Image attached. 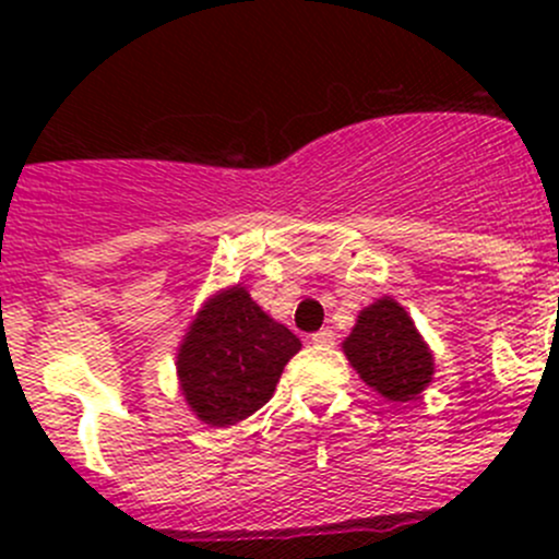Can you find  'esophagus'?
Here are the masks:
<instances>
[{
	"label": "esophagus",
	"instance_id": "1",
	"mask_svg": "<svg viewBox=\"0 0 559 559\" xmlns=\"http://www.w3.org/2000/svg\"><path fill=\"white\" fill-rule=\"evenodd\" d=\"M311 341L316 343V346H324V348H330V346H335V332H332L330 326H324V330L313 332V335H311Z\"/></svg>",
	"mask_w": 559,
	"mask_h": 559
}]
</instances>
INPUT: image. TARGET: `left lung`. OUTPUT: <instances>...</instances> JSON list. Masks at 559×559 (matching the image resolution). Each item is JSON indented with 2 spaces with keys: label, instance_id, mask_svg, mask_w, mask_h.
<instances>
[{
  "label": "left lung",
  "instance_id": "obj_1",
  "mask_svg": "<svg viewBox=\"0 0 559 559\" xmlns=\"http://www.w3.org/2000/svg\"><path fill=\"white\" fill-rule=\"evenodd\" d=\"M343 352L359 379L392 403L419 397L436 373L425 337L392 297H381L357 316Z\"/></svg>",
  "mask_w": 559,
  "mask_h": 559
}]
</instances>
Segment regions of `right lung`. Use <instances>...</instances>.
<instances>
[{
  "label": "right lung",
  "instance_id": "1",
  "mask_svg": "<svg viewBox=\"0 0 559 559\" xmlns=\"http://www.w3.org/2000/svg\"><path fill=\"white\" fill-rule=\"evenodd\" d=\"M300 346V337L270 319L243 286H229L202 306L183 335L180 392L205 425H238L273 397Z\"/></svg>",
  "mask_w": 559,
  "mask_h": 559
}]
</instances>
